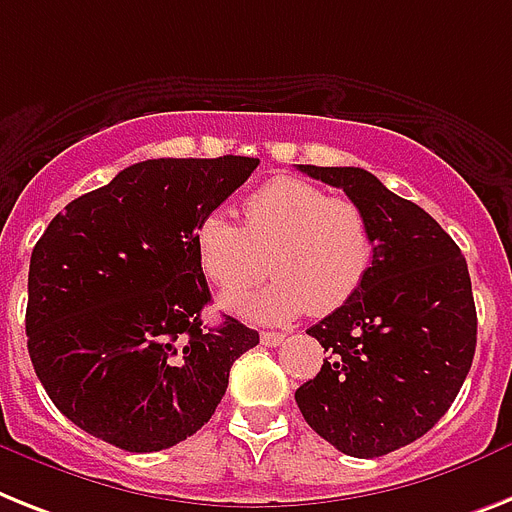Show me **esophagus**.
Masks as SVG:
<instances>
[{"label": "esophagus", "instance_id": "1", "mask_svg": "<svg viewBox=\"0 0 512 512\" xmlns=\"http://www.w3.org/2000/svg\"><path fill=\"white\" fill-rule=\"evenodd\" d=\"M282 340H285L282 332H261V345H266V348H277Z\"/></svg>", "mask_w": 512, "mask_h": 512}]
</instances>
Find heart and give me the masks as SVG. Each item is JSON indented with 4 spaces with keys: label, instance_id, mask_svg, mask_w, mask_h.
I'll list each match as a JSON object with an SVG mask.
<instances>
[{
    "label": "heart",
    "instance_id": "1",
    "mask_svg": "<svg viewBox=\"0 0 512 512\" xmlns=\"http://www.w3.org/2000/svg\"><path fill=\"white\" fill-rule=\"evenodd\" d=\"M196 251L206 277L225 293H243L272 269L277 277L261 293L230 298L227 306L253 322L280 324L308 306L316 316L345 306L371 272L374 232L356 201L277 177L246 198L243 225L225 211L206 214Z\"/></svg>",
    "mask_w": 512,
    "mask_h": 512
}]
</instances>
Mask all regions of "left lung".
<instances>
[{
  "instance_id": "8db88e82",
  "label": "left lung",
  "mask_w": 512,
  "mask_h": 512,
  "mask_svg": "<svg viewBox=\"0 0 512 512\" xmlns=\"http://www.w3.org/2000/svg\"><path fill=\"white\" fill-rule=\"evenodd\" d=\"M342 188L374 232V264L353 298L306 329L327 350L295 390L306 424L353 458L424 437L458 398L476 350V306L455 240L361 167L298 164Z\"/></svg>"
}]
</instances>
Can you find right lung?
<instances>
[{"mask_svg": "<svg viewBox=\"0 0 512 512\" xmlns=\"http://www.w3.org/2000/svg\"><path fill=\"white\" fill-rule=\"evenodd\" d=\"M259 167L251 156L146 159L75 198L31 253L25 335L46 395L128 453L167 450L217 411L259 332L211 301L198 222Z\"/></svg>", "mask_w": 512, "mask_h": 512, "instance_id": "right-lung-1", "label": "right lung"}]
</instances>
